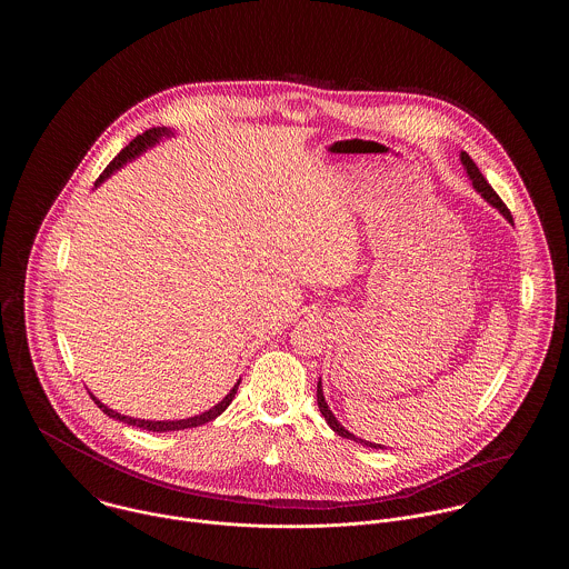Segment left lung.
<instances>
[{
    "mask_svg": "<svg viewBox=\"0 0 569 569\" xmlns=\"http://www.w3.org/2000/svg\"><path fill=\"white\" fill-rule=\"evenodd\" d=\"M460 162H462V166L467 168V174H469V179L473 181V188L476 190L480 191L485 198H487L488 202L495 207V209H499L503 216H506V219H510L512 221V216H510V209L506 207V202L497 196V191L492 190L490 186H488L487 179H485V174L480 172V168L476 166V162L462 151L460 153ZM318 406H320V411H322V416L326 418V422L330 425V429L335 431L337 435H341L343 439H353V441H360V443H365V446H369V448H383L381 443H369V441H362V439H358V437H353L350 431H346L339 422H337V418L332 416V411L328 409V406H326L325 401V392H322V381H318Z\"/></svg>",
    "mask_w": 569,
    "mask_h": 569,
    "instance_id": "8db88e82",
    "label": "left lung"
}]
</instances>
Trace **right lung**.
I'll return each instance as SVG.
<instances>
[{
  "label": "right lung",
  "instance_id": "right-lung-1",
  "mask_svg": "<svg viewBox=\"0 0 569 569\" xmlns=\"http://www.w3.org/2000/svg\"><path fill=\"white\" fill-rule=\"evenodd\" d=\"M162 136H168V130H163V128H151V130H147V132H142V134L136 136L134 140L126 147V149H121V153L112 160V162L104 168V172L96 179V186H100L107 177H110L117 168H121L123 163L128 162V160H132L136 158L140 151H144L147 147H151V144H156ZM237 388H239V383H234V388L217 403L216 407H211L209 411H204V413H200V416H193V418H188V420H177V422H151V420H138V418H128V416H121V413H117V411H112L107 406H102L93 395H91V399L96 401V406L100 407L107 416L110 418H114V420H119V422H126V425H130V427H136V429H144V431H153V433H166V431H183V429H193V427H200V425H204V422H211V420H216L217 416L226 409V407L232 403V399H234V395H237Z\"/></svg>",
  "mask_w": 569,
  "mask_h": 569
}]
</instances>
